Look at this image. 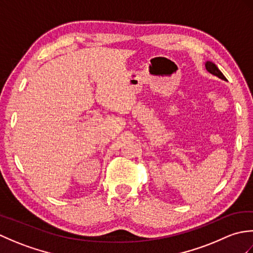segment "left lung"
<instances>
[{"label":"left lung","instance_id":"left-lung-1","mask_svg":"<svg viewBox=\"0 0 253 253\" xmlns=\"http://www.w3.org/2000/svg\"><path fill=\"white\" fill-rule=\"evenodd\" d=\"M206 69H207V71H208L210 74L214 75V76H216V77L221 78V79H223V80H226V77L224 76L223 73H222L221 71H219L218 67H217L213 62L207 61V62H206Z\"/></svg>","mask_w":253,"mask_h":253}]
</instances>
